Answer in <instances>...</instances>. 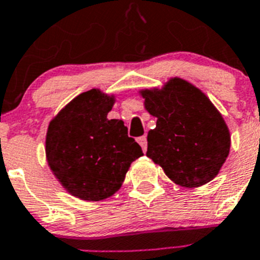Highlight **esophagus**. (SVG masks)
I'll return each mask as SVG.
<instances>
[{"label": "esophagus", "mask_w": 260, "mask_h": 260, "mask_svg": "<svg viewBox=\"0 0 260 260\" xmlns=\"http://www.w3.org/2000/svg\"><path fill=\"white\" fill-rule=\"evenodd\" d=\"M137 143L141 145V148H143L144 152H146V149H148V141H146V136H141L137 139Z\"/></svg>", "instance_id": "1"}]
</instances>
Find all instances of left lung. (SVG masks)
Segmentation results:
<instances>
[{
  "instance_id": "1",
  "label": "left lung",
  "mask_w": 260,
  "mask_h": 260,
  "mask_svg": "<svg viewBox=\"0 0 260 260\" xmlns=\"http://www.w3.org/2000/svg\"><path fill=\"white\" fill-rule=\"evenodd\" d=\"M141 95L146 111L157 117L146 155L179 186L211 182L229 154L230 133L208 96L178 77L161 90H141Z\"/></svg>"
}]
</instances>
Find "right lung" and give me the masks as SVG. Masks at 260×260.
I'll return each instance as SVG.
<instances>
[{
    "mask_svg": "<svg viewBox=\"0 0 260 260\" xmlns=\"http://www.w3.org/2000/svg\"><path fill=\"white\" fill-rule=\"evenodd\" d=\"M114 96L82 92L51 120L46 137L49 168L68 192L99 202L120 188L131 164L144 154L123 120L107 119Z\"/></svg>",
    "mask_w": 260,
    "mask_h": 260,
    "instance_id": "right-lung-1",
    "label": "right lung"
}]
</instances>
